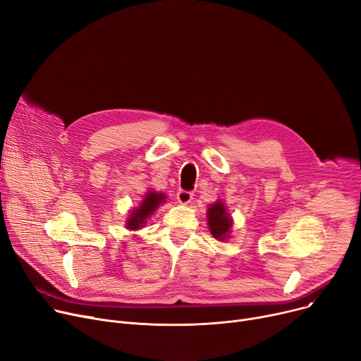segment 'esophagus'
I'll return each mask as SVG.
<instances>
[{"mask_svg":"<svg viewBox=\"0 0 361 361\" xmlns=\"http://www.w3.org/2000/svg\"><path fill=\"white\" fill-rule=\"evenodd\" d=\"M194 198V194L190 192V190H185V189H179L178 194H176V200L180 202V204H188L190 202V200Z\"/></svg>","mask_w":361,"mask_h":361,"instance_id":"obj_1","label":"esophagus"}]
</instances>
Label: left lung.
<instances>
[{
    "mask_svg": "<svg viewBox=\"0 0 361 361\" xmlns=\"http://www.w3.org/2000/svg\"><path fill=\"white\" fill-rule=\"evenodd\" d=\"M207 216H208V226L211 230V235H213V238L216 239L224 240L231 227V219L227 214L224 204L221 201H217L216 204L209 205Z\"/></svg>",
    "mask_w": 361,
    "mask_h": 361,
    "instance_id": "8db88e82",
    "label": "left lung"
}]
</instances>
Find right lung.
I'll list each match as a JSON object with an SVG mask.
<instances>
[{
    "mask_svg": "<svg viewBox=\"0 0 361 361\" xmlns=\"http://www.w3.org/2000/svg\"><path fill=\"white\" fill-rule=\"evenodd\" d=\"M164 201V194H157V192H147L145 198L142 200V202L140 204V207L137 209H134L131 216L128 217V221H126V227L130 230H137L140 227H142V224L145 223V220L150 217L156 208Z\"/></svg>",
    "mask_w": 361,
    "mask_h": 361,
    "instance_id": "1",
    "label": "right lung"
}]
</instances>
